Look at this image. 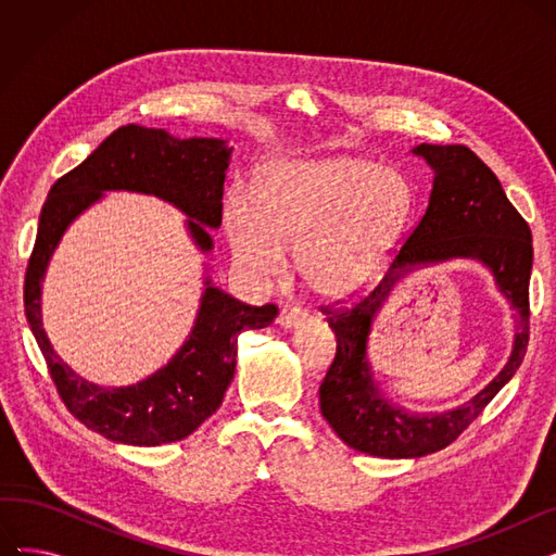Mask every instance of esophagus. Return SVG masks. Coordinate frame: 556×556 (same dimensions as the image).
<instances>
[{"mask_svg": "<svg viewBox=\"0 0 556 556\" xmlns=\"http://www.w3.org/2000/svg\"><path fill=\"white\" fill-rule=\"evenodd\" d=\"M304 319H306V313L300 306H283L277 317V323L283 329H295V327L304 325Z\"/></svg>", "mask_w": 556, "mask_h": 556, "instance_id": "34e87169", "label": "esophagus"}]
</instances>
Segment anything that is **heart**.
<instances>
[{
    "mask_svg": "<svg viewBox=\"0 0 556 556\" xmlns=\"http://www.w3.org/2000/svg\"><path fill=\"white\" fill-rule=\"evenodd\" d=\"M410 210V187L388 166L358 157L279 162L258 175L252 198L233 191L225 231L233 261L254 279L283 270V252L308 290L344 300L378 273Z\"/></svg>",
    "mask_w": 556,
    "mask_h": 556,
    "instance_id": "obj_1",
    "label": "heart"
}]
</instances>
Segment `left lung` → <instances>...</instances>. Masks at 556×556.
<instances>
[{"label":"left lung","instance_id":"obj_1","mask_svg":"<svg viewBox=\"0 0 556 556\" xmlns=\"http://www.w3.org/2000/svg\"><path fill=\"white\" fill-rule=\"evenodd\" d=\"M434 170L430 202L396 250L390 273L367 295L323 306L336 333V356L319 386V410L340 440L376 457H421L453 444L520 367L530 342L532 231L495 173L466 146L421 143L415 149ZM471 255L489 265L519 313L515 352L506 369L469 404L442 416H407L372 383L366 361L370 317L393 281L415 265Z\"/></svg>","mask_w":556,"mask_h":556}]
</instances>
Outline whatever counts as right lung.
I'll use <instances>...</instances> for the list:
<instances>
[{"label":"right lung","mask_w":556,"mask_h":556,"mask_svg":"<svg viewBox=\"0 0 556 556\" xmlns=\"http://www.w3.org/2000/svg\"><path fill=\"white\" fill-rule=\"evenodd\" d=\"M231 149L223 139H175L166 130L122 126L83 164L55 180L40 214L36 245L24 277V311L58 396L67 410L105 440L130 446L180 442L212 417L237 369V342L263 329L277 306H250L223 290L204 288L195 327L173 361L130 388H99L76 376L51 349L40 317V283L67 225L103 191L153 193L180 207L200 250H212L207 227L223 216V182Z\"/></svg>","instance_id":"1"}]
</instances>
